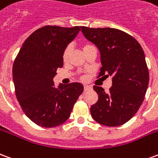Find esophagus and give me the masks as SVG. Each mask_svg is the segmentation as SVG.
<instances>
[{
    "instance_id": "34e87169",
    "label": "esophagus",
    "mask_w": 158,
    "mask_h": 158,
    "mask_svg": "<svg viewBox=\"0 0 158 158\" xmlns=\"http://www.w3.org/2000/svg\"><path fill=\"white\" fill-rule=\"evenodd\" d=\"M91 89H92V88H91V86H90V85H85V86H84V90H85V91H89V90H90Z\"/></svg>"
}]
</instances>
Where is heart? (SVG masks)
Listing matches in <instances>:
<instances>
[{"label": "heart", "mask_w": 158, "mask_h": 158, "mask_svg": "<svg viewBox=\"0 0 158 158\" xmlns=\"http://www.w3.org/2000/svg\"><path fill=\"white\" fill-rule=\"evenodd\" d=\"M90 47H93V46L89 44H85L83 45V50H85L86 48H90ZM71 49H72L71 45H68V46L65 48V49H64L63 54H62V59H63L64 62L68 61L69 55H70V53H71Z\"/></svg>", "instance_id": "obj_1"}]
</instances>
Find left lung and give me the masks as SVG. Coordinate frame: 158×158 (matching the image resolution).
Instances as JSON below:
<instances>
[{
	"label": "left lung",
	"mask_w": 158,
	"mask_h": 158,
	"mask_svg": "<svg viewBox=\"0 0 158 158\" xmlns=\"http://www.w3.org/2000/svg\"><path fill=\"white\" fill-rule=\"evenodd\" d=\"M81 30L100 51L102 67L98 77H113L109 92L93 86L98 100L90 107L91 116L102 125H123L137 113L147 90L149 71L144 50L134 37L121 30L85 26Z\"/></svg>",
	"instance_id": "obj_1"
}]
</instances>
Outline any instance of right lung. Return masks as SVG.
I'll use <instances>...</instances> for the list:
<instances>
[{
  "mask_svg": "<svg viewBox=\"0 0 158 158\" xmlns=\"http://www.w3.org/2000/svg\"><path fill=\"white\" fill-rule=\"evenodd\" d=\"M81 26L41 27L25 41L13 66L15 94L25 115L37 125L55 127L68 120L82 94L80 83L55 87L56 70L62 68V54Z\"/></svg>",
  "mask_w": 158,
  "mask_h": 158,
  "instance_id": "right-lung-1",
  "label": "right lung"
}]
</instances>
